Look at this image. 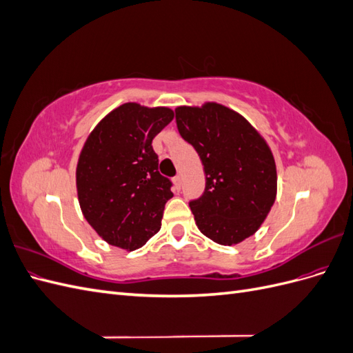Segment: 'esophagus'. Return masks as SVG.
Wrapping results in <instances>:
<instances>
[{
  "label": "esophagus",
  "instance_id": "34e87169",
  "mask_svg": "<svg viewBox=\"0 0 353 353\" xmlns=\"http://www.w3.org/2000/svg\"><path fill=\"white\" fill-rule=\"evenodd\" d=\"M174 184H175V188H176V190H181V185H183V179H181L179 175H176V176L174 178Z\"/></svg>",
  "mask_w": 353,
  "mask_h": 353
}]
</instances>
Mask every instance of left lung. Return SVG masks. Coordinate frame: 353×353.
I'll list each match as a JSON object with an SVG mask.
<instances>
[{
    "instance_id": "8db88e82",
    "label": "left lung",
    "mask_w": 353,
    "mask_h": 353,
    "mask_svg": "<svg viewBox=\"0 0 353 353\" xmlns=\"http://www.w3.org/2000/svg\"><path fill=\"white\" fill-rule=\"evenodd\" d=\"M181 137L196 148L206 187L190 201L197 228L222 245L258 231L276 194V169L268 144L241 114L225 105L175 109Z\"/></svg>"
}]
</instances>
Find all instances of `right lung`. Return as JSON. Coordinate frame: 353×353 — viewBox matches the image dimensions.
Instances as JSON below:
<instances>
[{"label":"right lung","instance_id":"1","mask_svg":"<svg viewBox=\"0 0 353 353\" xmlns=\"http://www.w3.org/2000/svg\"><path fill=\"white\" fill-rule=\"evenodd\" d=\"M174 119L168 108L125 103L94 128L77 168L78 199L99 236L126 250L141 248L162 225L172 181L160 175L153 138Z\"/></svg>","mask_w":353,"mask_h":353}]
</instances>
